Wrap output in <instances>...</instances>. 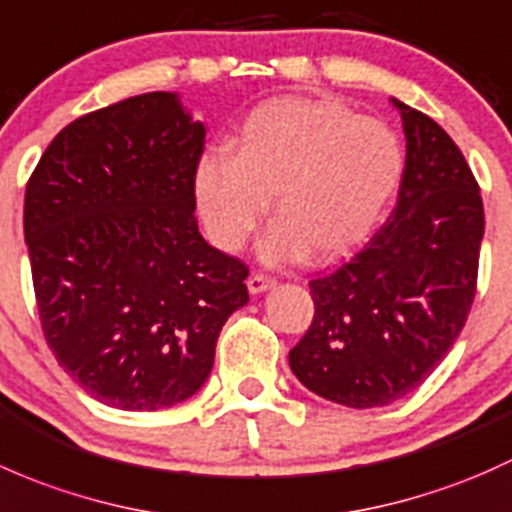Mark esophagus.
Segmentation results:
<instances>
[{
  "instance_id": "34e87169",
  "label": "esophagus",
  "mask_w": 512,
  "mask_h": 512,
  "mask_svg": "<svg viewBox=\"0 0 512 512\" xmlns=\"http://www.w3.org/2000/svg\"><path fill=\"white\" fill-rule=\"evenodd\" d=\"M246 286H249L251 293H263V291H268V288L276 286V278L266 276V273H251L249 281H246Z\"/></svg>"
}]
</instances>
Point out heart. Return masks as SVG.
Returning <instances> with one entry per match:
<instances>
[{
    "label": "heart",
    "instance_id": "1",
    "mask_svg": "<svg viewBox=\"0 0 512 512\" xmlns=\"http://www.w3.org/2000/svg\"><path fill=\"white\" fill-rule=\"evenodd\" d=\"M402 147L382 120L318 98H273L246 115L231 155L199 162L197 202L214 244L236 251L271 197L268 261L308 249L313 261L350 254L372 234L402 177Z\"/></svg>",
    "mask_w": 512,
    "mask_h": 512
}]
</instances>
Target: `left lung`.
<instances>
[{"label": "left lung", "instance_id": "obj_1", "mask_svg": "<svg viewBox=\"0 0 512 512\" xmlns=\"http://www.w3.org/2000/svg\"><path fill=\"white\" fill-rule=\"evenodd\" d=\"M402 110L397 207L355 256L310 281L315 315L291 370L310 392L372 409L414 392L461 335L478 286L483 199L439 123Z\"/></svg>", "mask_w": 512, "mask_h": 512}]
</instances>
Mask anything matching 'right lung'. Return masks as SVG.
<instances>
[{"label": "right lung", "instance_id": "obj_1", "mask_svg": "<svg viewBox=\"0 0 512 512\" xmlns=\"http://www.w3.org/2000/svg\"><path fill=\"white\" fill-rule=\"evenodd\" d=\"M204 125L175 93L81 115L31 172L24 239L46 345L108 407L192 397L217 337L249 303V266L197 229Z\"/></svg>", "mask_w": 512, "mask_h": 512}]
</instances>
